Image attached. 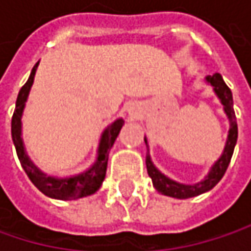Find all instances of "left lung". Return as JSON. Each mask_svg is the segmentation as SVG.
Listing matches in <instances>:
<instances>
[{
	"label": "left lung",
	"mask_w": 251,
	"mask_h": 251,
	"mask_svg": "<svg viewBox=\"0 0 251 251\" xmlns=\"http://www.w3.org/2000/svg\"><path fill=\"white\" fill-rule=\"evenodd\" d=\"M206 82L211 84L214 87V91L217 94V97L221 100V104L224 106V112H226V118L229 121V130H228V138H226V148L223 155L215 161V164L211 167L208 176H205L203 180L195 183V184H183L175 181L172 178H169L167 176H164L151 161L150 152L147 154L145 158V164H147V172L148 176L152 180L154 187L166 196H172L177 199H187V198H193L198 195H202L208 190H211L221 178L226 175V167L231 161L232 152H234V147L237 144V136H238V127H237V121H235V113H234V107H232V93L228 88L221 74H214V75L206 76ZM147 147V138H144Z\"/></svg>",
	"instance_id": "left-lung-1"
}]
</instances>
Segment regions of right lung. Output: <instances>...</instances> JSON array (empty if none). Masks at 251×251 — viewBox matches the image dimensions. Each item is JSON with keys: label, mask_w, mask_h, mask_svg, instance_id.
Listing matches in <instances>:
<instances>
[{"label": "right lung", "mask_w": 251, "mask_h": 251, "mask_svg": "<svg viewBox=\"0 0 251 251\" xmlns=\"http://www.w3.org/2000/svg\"><path fill=\"white\" fill-rule=\"evenodd\" d=\"M37 65H39V62L33 67L27 82L19 91L17 101H16V110H14V115L11 119V136H13V142H14L16 151H17L19 160L22 163V167L25 169V175L28 176L31 183L43 195H46L52 199L74 201V199L93 195L100 189V186L106 177L109 151L113 147L125 122H124V119H116L112 125H109L103 130L100 142H99V148H97V158L88 170H85L79 175L71 176V177H53V176H48L46 173L40 172L33 164V161L28 158V155L25 154V144H23V138H22V116H23V110H25L30 88L33 85Z\"/></svg>", "instance_id": "right-lung-1"}]
</instances>
